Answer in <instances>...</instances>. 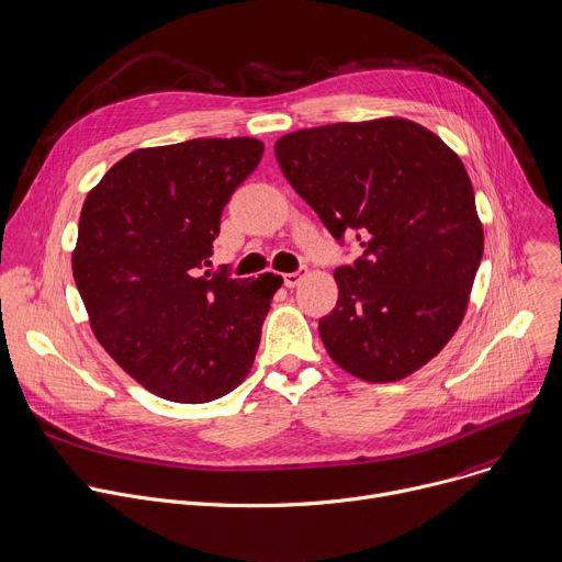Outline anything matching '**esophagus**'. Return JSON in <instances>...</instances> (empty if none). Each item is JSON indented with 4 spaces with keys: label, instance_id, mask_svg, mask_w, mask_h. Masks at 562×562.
I'll return each mask as SVG.
<instances>
[{
    "label": "esophagus",
    "instance_id": "34e87169",
    "mask_svg": "<svg viewBox=\"0 0 562 562\" xmlns=\"http://www.w3.org/2000/svg\"><path fill=\"white\" fill-rule=\"evenodd\" d=\"M305 268H301V270H296V272H285L283 274V283H285V288H294V285H299V281L305 277Z\"/></svg>",
    "mask_w": 562,
    "mask_h": 562
}]
</instances>
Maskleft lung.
<instances>
[{
    "mask_svg": "<svg viewBox=\"0 0 562 562\" xmlns=\"http://www.w3.org/2000/svg\"><path fill=\"white\" fill-rule=\"evenodd\" d=\"M274 153L331 237L363 248L334 272L339 301L318 321L327 355L370 383L409 376L459 329L483 259L463 161L401 117L296 131Z\"/></svg>",
    "mask_w": 562,
    "mask_h": 562,
    "instance_id": "8db88e82",
    "label": "left lung"
}]
</instances>
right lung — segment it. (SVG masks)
<instances>
[{
  "mask_svg": "<svg viewBox=\"0 0 562 562\" xmlns=\"http://www.w3.org/2000/svg\"><path fill=\"white\" fill-rule=\"evenodd\" d=\"M252 137L139 148L88 192L72 277L101 348L148 392L207 403L250 372L283 279L201 274L221 212L255 172Z\"/></svg>",
  "mask_w": 562,
  "mask_h": 562,
  "instance_id": "1",
  "label": "right lung"
}]
</instances>
